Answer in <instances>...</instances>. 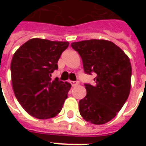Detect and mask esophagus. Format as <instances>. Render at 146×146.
I'll list each match as a JSON object with an SVG mask.
<instances>
[{
  "label": "esophagus",
  "mask_w": 146,
  "mask_h": 146,
  "mask_svg": "<svg viewBox=\"0 0 146 146\" xmlns=\"http://www.w3.org/2000/svg\"><path fill=\"white\" fill-rule=\"evenodd\" d=\"M71 85L73 86V87H75V86H76L78 84H79V82L78 81H71Z\"/></svg>",
  "instance_id": "esophagus-1"
}]
</instances>
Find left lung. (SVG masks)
<instances>
[{"label":"left lung","instance_id":"8db88e82","mask_svg":"<svg viewBox=\"0 0 146 146\" xmlns=\"http://www.w3.org/2000/svg\"><path fill=\"white\" fill-rule=\"evenodd\" d=\"M82 58L86 73H95V84H85L87 95L79 102L86 121L104 124L113 119L128 98L131 64L122 49L107 40H87L71 44Z\"/></svg>","mask_w":146,"mask_h":146}]
</instances>
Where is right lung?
Returning <instances> with one entry per match:
<instances>
[{
  "mask_svg": "<svg viewBox=\"0 0 146 146\" xmlns=\"http://www.w3.org/2000/svg\"><path fill=\"white\" fill-rule=\"evenodd\" d=\"M67 41L33 38L15 52L11 62L12 88L22 107L30 116L46 119L60 113L71 84L51 73L68 46Z\"/></svg>",
  "mask_w": 146,
  "mask_h": 146,
  "instance_id": "right-lung-1",
  "label": "right lung"
}]
</instances>
